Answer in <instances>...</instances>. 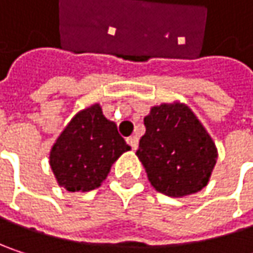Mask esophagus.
<instances>
[{
  "label": "esophagus",
  "mask_w": 253,
  "mask_h": 253,
  "mask_svg": "<svg viewBox=\"0 0 253 253\" xmlns=\"http://www.w3.org/2000/svg\"><path fill=\"white\" fill-rule=\"evenodd\" d=\"M127 143L130 145V148H131L133 151H136V149H137V145H139V139H137L136 136H130V137L127 139Z\"/></svg>",
  "instance_id": "34e87169"
}]
</instances>
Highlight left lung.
Returning a JSON list of instances; mask_svg holds the SVG:
<instances>
[{"instance_id": "1", "label": "left lung", "mask_w": 253, "mask_h": 253, "mask_svg": "<svg viewBox=\"0 0 253 253\" xmlns=\"http://www.w3.org/2000/svg\"><path fill=\"white\" fill-rule=\"evenodd\" d=\"M143 123L146 131L136 155L155 190L183 198L204 189L218 151L195 113L174 101L152 107Z\"/></svg>"}]
</instances>
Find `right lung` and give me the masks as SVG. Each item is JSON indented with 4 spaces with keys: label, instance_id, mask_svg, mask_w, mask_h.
<instances>
[{
    "label": "right lung",
    "instance_id": "add662e5",
    "mask_svg": "<svg viewBox=\"0 0 253 253\" xmlns=\"http://www.w3.org/2000/svg\"><path fill=\"white\" fill-rule=\"evenodd\" d=\"M130 149L99 104L70 120L49 152V166L57 183L69 192H89L102 184L111 166Z\"/></svg>",
    "mask_w": 253,
    "mask_h": 253
}]
</instances>
